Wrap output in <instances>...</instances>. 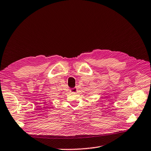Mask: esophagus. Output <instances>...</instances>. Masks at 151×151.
Here are the masks:
<instances>
[{"label": "esophagus", "instance_id": "34e87169", "mask_svg": "<svg viewBox=\"0 0 151 151\" xmlns=\"http://www.w3.org/2000/svg\"><path fill=\"white\" fill-rule=\"evenodd\" d=\"M71 91L72 93H76V92L77 91V88H76V87H74V88L71 89Z\"/></svg>", "mask_w": 151, "mask_h": 151}]
</instances>
